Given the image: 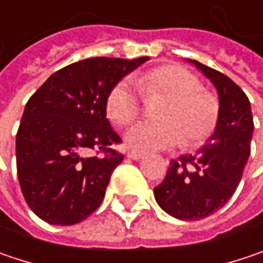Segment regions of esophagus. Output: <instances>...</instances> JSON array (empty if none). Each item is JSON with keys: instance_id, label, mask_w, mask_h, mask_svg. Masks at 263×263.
<instances>
[{"instance_id": "34e87169", "label": "esophagus", "mask_w": 263, "mask_h": 263, "mask_svg": "<svg viewBox=\"0 0 263 263\" xmlns=\"http://www.w3.org/2000/svg\"><path fill=\"white\" fill-rule=\"evenodd\" d=\"M127 157L132 160H141L143 157V154L142 153H136V151H128L127 153Z\"/></svg>"}]
</instances>
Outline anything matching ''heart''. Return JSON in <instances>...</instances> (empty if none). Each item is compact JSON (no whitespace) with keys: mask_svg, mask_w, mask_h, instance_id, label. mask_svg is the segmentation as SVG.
Returning <instances> with one entry per match:
<instances>
[{"mask_svg":"<svg viewBox=\"0 0 263 263\" xmlns=\"http://www.w3.org/2000/svg\"><path fill=\"white\" fill-rule=\"evenodd\" d=\"M142 94L167 96L160 109L163 121H139L127 128L124 142L135 151L169 149L185 139L203 141L217 121L216 100L202 91L196 76L179 66L153 68L133 79H122L107 97L106 112L114 122L125 125L139 114Z\"/></svg>","mask_w":263,"mask_h":263,"instance_id":"b5f03b06","label":"heart"}]
</instances>
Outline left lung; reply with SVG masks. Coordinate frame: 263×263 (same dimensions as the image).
<instances>
[{
    "mask_svg": "<svg viewBox=\"0 0 263 263\" xmlns=\"http://www.w3.org/2000/svg\"><path fill=\"white\" fill-rule=\"evenodd\" d=\"M189 61L216 86L220 104L216 130L195 154L171 161L154 196L169 216L200 220L214 214L235 193L250 156L254 125L250 102L232 79L199 61Z\"/></svg>",
    "mask_w": 263,
    "mask_h": 263,
    "instance_id": "left-lung-1",
    "label": "left lung"
}]
</instances>
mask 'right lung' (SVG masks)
<instances>
[{"mask_svg":"<svg viewBox=\"0 0 263 263\" xmlns=\"http://www.w3.org/2000/svg\"><path fill=\"white\" fill-rule=\"evenodd\" d=\"M148 60H82L55 71L29 97L16 135V167L35 216L70 226L100 206L124 159L110 148L121 138L106 118V102L112 88ZM89 149L105 156L85 158Z\"/></svg>","mask_w":263,"mask_h":263,"instance_id":"obj_1","label":"right lung"}]
</instances>
